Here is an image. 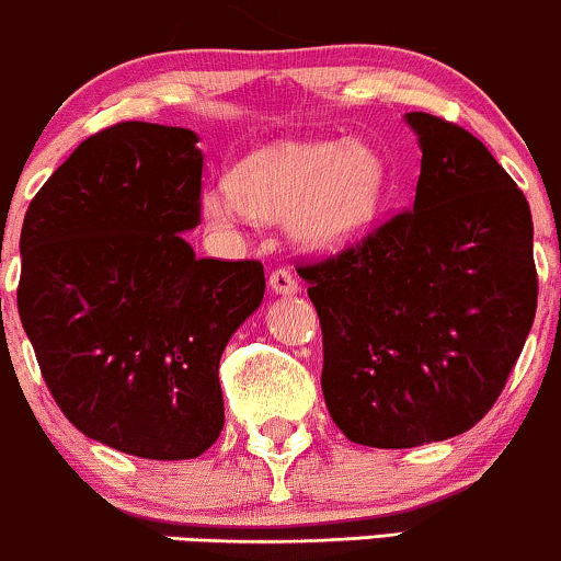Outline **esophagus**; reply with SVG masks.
Instances as JSON below:
<instances>
[{"label": "esophagus", "mask_w": 561, "mask_h": 561, "mask_svg": "<svg viewBox=\"0 0 561 561\" xmlns=\"http://www.w3.org/2000/svg\"><path fill=\"white\" fill-rule=\"evenodd\" d=\"M270 288H273L275 294H297L299 283L291 275V270L278 267V270H273V273H270Z\"/></svg>", "instance_id": "obj_1"}]
</instances>
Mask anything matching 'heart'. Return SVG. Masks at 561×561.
Wrapping results in <instances>:
<instances>
[{
    "label": "heart",
    "instance_id": "b5f03b06",
    "mask_svg": "<svg viewBox=\"0 0 561 561\" xmlns=\"http://www.w3.org/2000/svg\"><path fill=\"white\" fill-rule=\"evenodd\" d=\"M385 184V162L364 144H283L245 158L230 182L206 186L201 210L221 230L249 214L286 219L307 249L331 251L355 243L375 225Z\"/></svg>",
    "mask_w": 561,
    "mask_h": 561
}]
</instances>
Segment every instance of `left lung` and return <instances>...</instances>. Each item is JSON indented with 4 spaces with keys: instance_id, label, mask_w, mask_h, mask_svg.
Wrapping results in <instances>:
<instances>
[{
    "instance_id": "left-lung-1",
    "label": "left lung",
    "mask_w": 561,
    "mask_h": 561,
    "mask_svg": "<svg viewBox=\"0 0 561 561\" xmlns=\"http://www.w3.org/2000/svg\"><path fill=\"white\" fill-rule=\"evenodd\" d=\"M407 123L423 149L414 208L299 267L321 318L331 420L377 449L479 423L538 307L524 192L460 125L425 112Z\"/></svg>"
}]
</instances>
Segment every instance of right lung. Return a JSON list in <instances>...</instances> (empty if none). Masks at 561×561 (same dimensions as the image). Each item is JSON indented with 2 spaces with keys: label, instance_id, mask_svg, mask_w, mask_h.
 <instances>
[{
  "label": "right lung",
  "instance_id": "add662e5",
  "mask_svg": "<svg viewBox=\"0 0 561 561\" xmlns=\"http://www.w3.org/2000/svg\"><path fill=\"white\" fill-rule=\"evenodd\" d=\"M186 128L117 123L42 184L21 230L18 312L77 431L190 460L225 427L219 358L262 305L256 259H197L203 154Z\"/></svg>",
  "mask_w": 561,
  "mask_h": 561
}]
</instances>
